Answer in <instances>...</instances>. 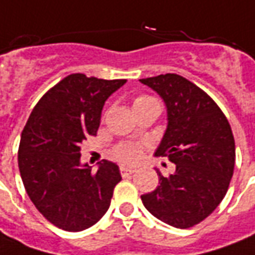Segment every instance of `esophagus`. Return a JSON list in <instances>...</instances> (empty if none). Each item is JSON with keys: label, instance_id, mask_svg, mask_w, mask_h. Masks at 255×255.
I'll return each instance as SVG.
<instances>
[{"label": "esophagus", "instance_id": "obj_1", "mask_svg": "<svg viewBox=\"0 0 255 255\" xmlns=\"http://www.w3.org/2000/svg\"><path fill=\"white\" fill-rule=\"evenodd\" d=\"M120 171H122L123 175H128V174H133L135 172V168L133 167H127V165H123L122 168H120Z\"/></svg>", "mask_w": 255, "mask_h": 255}]
</instances>
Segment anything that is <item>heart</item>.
<instances>
[{
  "instance_id": "obj_1",
  "label": "heart",
  "mask_w": 255,
  "mask_h": 255,
  "mask_svg": "<svg viewBox=\"0 0 255 255\" xmlns=\"http://www.w3.org/2000/svg\"><path fill=\"white\" fill-rule=\"evenodd\" d=\"M150 101H156V99H153L152 97H147V95H139V97L135 98L133 106H138L140 103L150 102ZM113 156H115L116 160H119L122 163L133 164L142 156V146L139 143H135V142H124V143L116 146Z\"/></svg>"
}]
</instances>
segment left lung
<instances>
[{
	"label": "left lung",
	"instance_id": "8db88e82",
	"mask_svg": "<svg viewBox=\"0 0 255 255\" xmlns=\"http://www.w3.org/2000/svg\"><path fill=\"white\" fill-rule=\"evenodd\" d=\"M139 81L167 108V129L154 154L175 164L170 175L156 170L158 186L140 199L157 220L186 229L207 218L227 195L236 156L232 129L218 105L182 76Z\"/></svg>",
	"mask_w": 255,
	"mask_h": 255
}]
</instances>
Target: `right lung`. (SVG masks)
I'll return each instance as SVG.
<instances>
[{"instance_id":"add662e5","label":"right lung","mask_w":255,"mask_h":255,"mask_svg":"<svg viewBox=\"0 0 255 255\" xmlns=\"http://www.w3.org/2000/svg\"><path fill=\"white\" fill-rule=\"evenodd\" d=\"M127 80H102L76 73L48 91L23 129L17 163L24 189L51 224L69 232L95 225L122 181L119 165L81 164V143L97 135L108 98Z\"/></svg>"}]
</instances>
